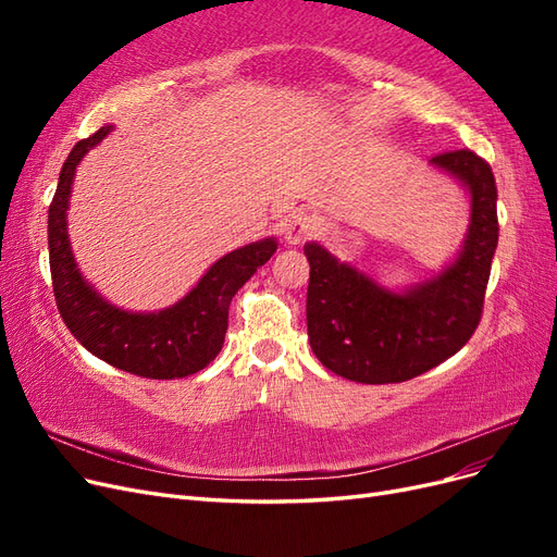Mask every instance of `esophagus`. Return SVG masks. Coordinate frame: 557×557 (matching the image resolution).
Instances as JSON below:
<instances>
[{
  "mask_svg": "<svg viewBox=\"0 0 557 557\" xmlns=\"http://www.w3.org/2000/svg\"><path fill=\"white\" fill-rule=\"evenodd\" d=\"M313 232H315V218L307 211H295L288 221H285V227H283V234L285 239H288V244L305 242L313 237Z\"/></svg>",
  "mask_w": 557,
  "mask_h": 557,
  "instance_id": "1",
  "label": "esophagus"
}]
</instances>
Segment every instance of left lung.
Here are the masks:
<instances>
[{
	"mask_svg": "<svg viewBox=\"0 0 557 557\" xmlns=\"http://www.w3.org/2000/svg\"><path fill=\"white\" fill-rule=\"evenodd\" d=\"M471 195V223L458 260L404 295L307 244V327L315 358L358 383H401L455 356L476 332L497 248V185L491 164L460 148L430 160Z\"/></svg>",
	"mask_w": 557,
	"mask_h": 557,
	"instance_id": "1",
	"label": "left lung"
}]
</instances>
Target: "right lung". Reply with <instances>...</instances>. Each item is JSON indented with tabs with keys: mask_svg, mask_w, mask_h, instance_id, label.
Masks as SVG:
<instances>
[{
	"mask_svg": "<svg viewBox=\"0 0 557 557\" xmlns=\"http://www.w3.org/2000/svg\"><path fill=\"white\" fill-rule=\"evenodd\" d=\"M109 132L111 125L72 148L48 207V252L55 305L76 342L111 367L158 381L190 376L221 352L230 301L258 267L274 256L276 242L262 239L227 252L170 309L158 313L115 309L83 281L66 237V207L76 164Z\"/></svg>",
	"mask_w": 557,
	"mask_h": 557,
	"instance_id": "right-lung-1",
	"label": "right lung"
}]
</instances>
